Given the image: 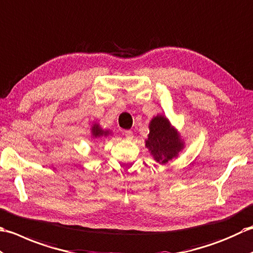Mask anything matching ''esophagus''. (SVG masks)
Instances as JSON below:
<instances>
[{
  "label": "esophagus",
  "mask_w": 253,
  "mask_h": 253,
  "mask_svg": "<svg viewBox=\"0 0 253 253\" xmlns=\"http://www.w3.org/2000/svg\"><path fill=\"white\" fill-rule=\"evenodd\" d=\"M125 135H126V137L127 138V140H132L133 138V132L131 131V130H127V131H126L125 132Z\"/></svg>",
  "instance_id": "34e87169"
}]
</instances>
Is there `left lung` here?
I'll return each mask as SVG.
<instances>
[{
	"instance_id": "obj_1",
	"label": "left lung",
	"mask_w": 253,
	"mask_h": 253,
	"mask_svg": "<svg viewBox=\"0 0 253 253\" xmlns=\"http://www.w3.org/2000/svg\"><path fill=\"white\" fill-rule=\"evenodd\" d=\"M149 133L145 146L155 161L166 165L184 148V141L179 131L163 115H157L149 122Z\"/></svg>"
}]
</instances>
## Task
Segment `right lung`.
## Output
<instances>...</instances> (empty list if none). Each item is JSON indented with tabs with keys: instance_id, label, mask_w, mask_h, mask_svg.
Returning a JSON list of instances; mask_svg holds the SVG:
<instances>
[{
	"instance_id": "obj_1",
	"label": "right lung",
	"mask_w": 253,
	"mask_h": 253,
	"mask_svg": "<svg viewBox=\"0 0 253 253\" xmlns=\"http://www.w3.org/2000/svg\"><path fill=\"white\" fill-rule=\"evenodd\" d=\"M90 132H91V137L92 138H98V137H102V136H109L111 134L110 130H105V128H102L99 126V123H96V122H94V125L91 126Z\"/></svg>"
}]
</instances>
